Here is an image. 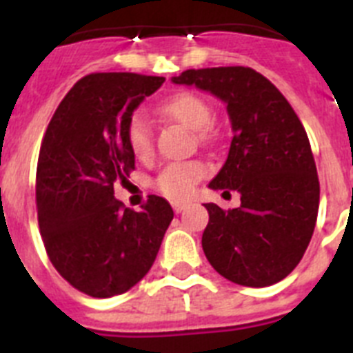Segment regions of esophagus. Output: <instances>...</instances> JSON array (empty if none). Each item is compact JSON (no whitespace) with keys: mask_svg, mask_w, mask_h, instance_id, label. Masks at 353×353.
I'll return each instance as SVG.
<instances>
[{"mask_svg":"<svg viewBox=\"0 0 353 353\" xmlns=\"http://www.w3.org/2000/svg\"><path fill=\"white\" fill-rule=\"evenodd\" d=\"M187 208V203H179V201H176V203H173V210L176 212V214H180V212H183Z\"/></svg>","mask_w":353,"mask_h":353,"instance_id":"34e87169","label":"esophagus"}]
</instances>
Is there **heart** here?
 <instances>
[{
    "instance_id": "b5f03b06",
    "label": "heart",
    "mask_w": 353,
    "mask_h": 353,
    "mask_svg": "<svg viewBox=\"0 0 353 353\" xmlns=\"http://www.w3.org/2000/svg\"><path fill=\"white\" fill-rule=\"evenodd\" d=\"M161 113L189 129L199 130V138L205 141L212 138V130L208 125L214 117V111H212V105L198 93H174L168 101L162 102ZM125 139L132 155L139 161H146L154 154L152 129L143 114L136 113L130 117L125 129ZM205 174H207V166L203 162H173L159 173L155 179V189L173 201H183L191 198L194 187Z\"/></svg>"
}]
</instances>
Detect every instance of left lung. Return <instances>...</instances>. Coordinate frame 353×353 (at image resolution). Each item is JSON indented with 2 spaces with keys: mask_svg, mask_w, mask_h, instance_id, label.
Masks as SVG:
<instances>
[{
  "mask_svg": "<svg viewBox=\"0 0 353 353\" xmlns=\"http://www.w3.org/2000/svg\"><path fill=\"white\" fill-rule=\"evenodd\" d=\"M226 102L233 139L210 189L236 191L240 207L207 203L201 245L217 272L270 286L299 265L313 236L320 182L310 139L283 93L249 67L191 68L173 77Z\"/></svg>",
  "mask_w": 353,
  "mask_h": 353,
  "instance_id": "obj_1",
  "label": "left lung"
}]
</instances>
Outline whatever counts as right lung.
<instances>
[{"label":"right lung","mask_w":353,"mask_h":353,"mask_svg":"<svg viewBox=\"0 0 353 353\" xmlns=\"http://www.w3.org/2000/svg\"><path fill=\"white\" fill-rule=\"evenodd\" d=\"M164 77L99 72L77 81L49 121L37 164L43 245L65 281L90 297L120 295L154 265L173 208L150 194L141 212L114 198L134 155L125 129Z\"/></svg>","instance_id":"add662e5"}]
</instances>
